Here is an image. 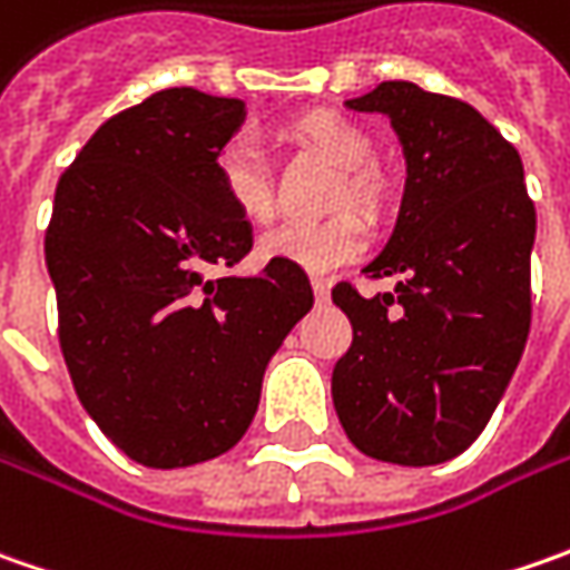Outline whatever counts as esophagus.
<instances>
[{
  "label": "esophagus",
  "instance_id": "obj_1",
  "mask_svg": "<svg viewBox=\"0 0 570 570\" xmlns=\"http://www.w3.org/2000/svg\"><path fill=\"white\" fill-rule=\"evenodd\" d=\"M311 285H314V295H317V301H330V288H333V282H330V278L314 275V278H311Z\"/></svg>",
  "mask_w": 570,
  "mask_h": 570
}]
</instances>
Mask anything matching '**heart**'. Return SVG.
I'll use <instances>...</instances> for the list:
<instances>
[{
    "instance_id": "1",
    "label": "heart",
    "mask_w": 570,
    "mask_h": 570,
    "mask_svg": "<svg viewBox=\"0 0 570 570\" xmlns=\"http://www.w3.org/2000/svg\"><path fill=\"white\" fill-rule=\"evenodd\" d=\"M301 142L317 148L323 158H330L342 170H352L345 177V187L340 189V199H352L358 206H374L377 203V187L371 177H364L362 167L371 165L374 158V142L367 139L362 126L345 120L340 114H307L292 122ZM215 177L218 189L244 222L250 225H266L275 215L273 177L266 155L250 136H237L222 145L215 158ZM367 247V228L355 215H336L320 225H282L269 230L259 240V256L273 263H292L307 273H330L345 263L358 259Z\"/></svg>"
}]
</instances>
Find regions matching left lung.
<instances>
[{
	"instance_id": "left-lung-1",
	"label": "left lung",
	"mask_w": 570,
	"mask_h": 570,
	"mask_svg": "<svg viewBox=\"0 0 570 570\" xmlns=\"http://www.w3.org/2000/svg\"><path fill=\"white\" fill-rule=\"evenodd\" d=\"M345 107L390 120L405 187L390 240L362 269L396 275L393 295L333 288L352 320L333 405L367 456L448 463L489 425L530 336L537 208L523 161L475 107L412 81H381Z\"/></svg>"
}]
</instances>
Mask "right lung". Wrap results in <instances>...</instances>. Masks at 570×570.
<instances>
[{
    "label": "right lung",
    "instance_id": "right-lung-1",
    "mask_svg": "<svg viewBox=\"0 0 570 570\" xmlns=\"http://www.w3.org/2000/svg\"><path fill=\"white\" fill-rule=\"evenodd\" d=\"M244 120L237 98L155 91L104 122L56 187L43 250L66 367L100 431L151 470L234 448L266 364L314 307L292 263L206 278L253 247L215 177Z\"/></svg>",
    "mask_w": 570,
    "mask_h": 570
}]
</instances>
